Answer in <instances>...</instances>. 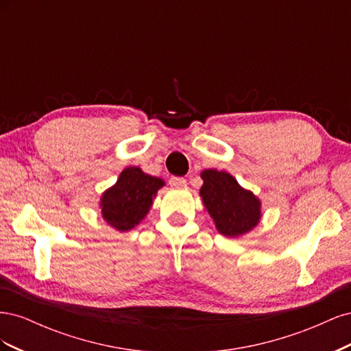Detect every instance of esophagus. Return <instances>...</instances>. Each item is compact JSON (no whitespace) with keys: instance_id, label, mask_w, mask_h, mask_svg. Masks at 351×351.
Listing matches in <instances>:
<instances>
[{"instance_id":"esophagus-1","label":"esophagus","mask_w":351,"mask_h":351,"mask_svg":"<svg viewBox=\"0 0 351 351\" xmlns=\"http://www.w3.org/2000/svg\"><path fill=\"white\" fill-rule=\"evenodd\" d=\"M169 184H171L173 187H184L187 184V182L183 177H171L169 178Z\"/></svg>"}]
</instances>
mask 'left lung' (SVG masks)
Instances as JSON below:
<instances>
[{"label": "left lung", "mask_w": 351, "mask_h": 351, "mask_svg": "<svg viewBox=\"0 0 351 351\" xmlns=\"http://www.w3.org/2000/svg\"><path fill=\"white\" fill-rule=\"evenodd\" d=\"M200 177L204 186L199 193L221 234L239 237L259 224L261 200L234 177L214 168L202 171Z\"/></svg>", "instance_id": "8db88e82"}]
</instances>
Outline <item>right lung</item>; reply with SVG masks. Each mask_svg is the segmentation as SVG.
<instances>
[{
	"label": "right lung",
	"mask_w": 351,
	"mask_h": 351,
	"mask_svg": "<svg viewBox=\"0 0 351 351\" xmlns=\"http://www.w3.org/2000/svg\"><path fill=\"white\" fill-rule=\"evenodd\" d=\"M164 180L129 167L101 197V214L107 224L121 232L134 228L149 212Z\"/></svg>",
	"instance_id": "add662e5"
}]
</instances>
